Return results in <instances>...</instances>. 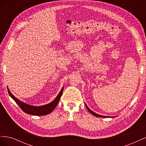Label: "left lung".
<instances>
[{
	"label": "left lung",
	"mask_w": 146,
	"mask_h": 146,
	"mask_svg": "<svg viewBox=\"0 0 146 146\" xmlns=\"http://www.w3.org/2000/svg\"><path fill=\"white\" fill-rule=\"evenodd\" d=\"M85 105H86V108L88 109V111H89V112L91 114H92V115H94V116H96V117H108L107 116H102V115H100V114H97V113H94V111H92V110H91L90 108H89V107H88V106L85 104Z\"/></svg>",
	"instance_id": "1"
}]
</instances>
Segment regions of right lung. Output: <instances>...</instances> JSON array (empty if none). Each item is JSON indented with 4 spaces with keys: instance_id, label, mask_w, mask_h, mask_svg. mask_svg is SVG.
Masks as SVG:
<instances>
[{
    "instance_id": "right-lung-1",
    "label": "right lung",
    "mask_w": 146,
    "mask_h": 146,
    "mask_svg": "<svg viewBox=\"0 0 146 146\" xmlns=\"http://www.w3.org/2000/svg\"><path fill=\"white\" fill-rule=\"evenodd\" d=\"M7 90L8 94H9L11 98L16 102V103L19 106V107L21 108V110L25 113L32 114V115L35 116H43L50 114L56 107V105L58 104V102L60 99V98L61 97V95L63 94V88L61 90L60 92H59V94L57 96L56 98L53 100L52 102L43 106H39V107H35V106L30 105L24 102H23L20 101L19 99H17L16 97H15L11 93V92L10 91L8 87Z\"/></svg>"
}]
</instances>
